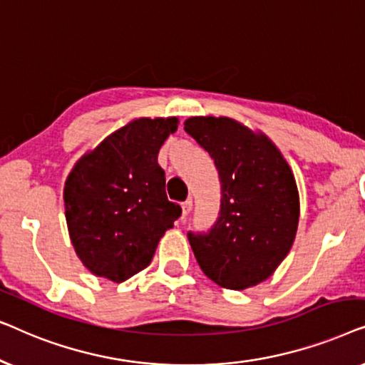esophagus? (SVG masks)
Wrapping results in <instances>:
<instances>
[{
	"label": "esophagus",
	"mask_w": 365,
	"mask_h": 365,
	"mask_svg": "<svg viewBox=\"0 0 365 365\" xmlns=\"http://www.w3.org/2000/svg\"><path fill=\"white\" fill-rule=\"evenodd\" d=\"M191 211H192V201L191 199H187L186 202H182V219H186Z\"/></svg>",
	"instance_id": "obj_1"
}]
</instances>
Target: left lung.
Returning <instances> with one entry per match:
<instances>
[{
  "label": "left lung",
  "mask_w": 365,
  "mask_h": 365,
  "mask_svg": "<svg viewBox=\"0 0 365 365\" xmlns=\"http://www.w3.org/2000/svg\"><path fill=\"white\" fill-rule=\"evenodd\" d=\"M184 129L211 154L222 187L216 226L187 234L196 261L224 289L257 286L296 239L301 202L292 169L266 134L232 118L192 116Z\"/></svg>",
  "instance_id": "obj_1"
}]
</instances>
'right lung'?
<instances>
[{"instance_id":"add662e5","label":"right lung","mask_w":365,"mask_h":365,"mask_svg":"<svg viewBox=\"0 0 365 365\" xmlns=\"http://www.w3.org/2000/svg\"><path fill=\"white\" fill-rule=\"evenodd\" d=\"M179 119L134 118L74 163L63 189L68 232L96 277L124 282L151 262L181 206L168 201L159 149Z\"/></svg>"}]
</instances>
